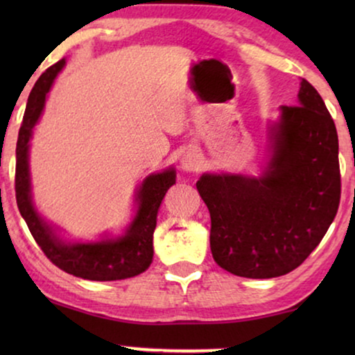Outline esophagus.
Wrapping results in <instances>:
<instances>
[{"mask_svg": "<svg viewBox=\"0 0 355 355\" xmlns=\"http://www.w3.org/2000/svg\"><path fill=\"white\" fill-rule=\"evenodd\" d=\"M181 166L184 171H189V173L197 171V169L202 166L200 152H198L196 147H189L181 158Z\"/></svg>", "mask_w": 355, "mask_h": 355, "instance_id": "34e87169", "label": "esophagus"}]
</instances>
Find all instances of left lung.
Here are the masks:
<instances>
[{
	"mask_svg": "<svg viewBox=\"0 0 355 355\" xmlns=\"http://www.w3.org/2000/svg\"><path fill=\"white\" fill-rule=\"evenodd\" d=\"M259 176L203 173L197 191L210 211V247L221 268L266 279L297 268L338 213V132L313 85L300 80L297 103L270 121Z\"/></svg>",
	"mask_w": 355,
	"mask_h": 355,
	"instance_id": "1",
	"label": "left lung"
}]
</instances>
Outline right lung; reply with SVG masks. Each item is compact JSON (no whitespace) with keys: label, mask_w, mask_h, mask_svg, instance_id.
I'll return each instance as SVG.
<instances>
[{"label":"right lung","mask_w":355,"mask_h":355,"mask_svg":"<svg viewBox=\"0 0 355 355\" xmlns=\"http://www.w3.org/2000/svg\"><path fill=\"white\" fill-rule=\"evenodd\" d=\"M66 66L62 58L43 72L28 95L27 108L16 147V200L33 239L48 259L66 273L90 281H116L144 273L153 260V231L168 189L176 184L173 166L152 173L135 191V211L119 236H101L98 241H67L58 227L38 213L32 196L28 152L33 128L45 108L48 92Z\"/></svg>","instance_id":"add662e5"}]
</instances>
